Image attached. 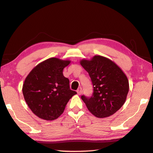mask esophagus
<instances>
[{"mask_svg":"<svg viewBox=\"0 0 153 153\" xmlns=\"http://www.w3.org/2000/svg\"><path fill=\"white\" fill-rule=\"evenodd\" d=\"M77 94H78L79 95H80L82 93V88L81 87H79V88H78V89L77 90Z\"/></svg>","mask_w":153,"mask_h":153,"instance_id":"34e87169","label":"esophagus"}]
</instances>
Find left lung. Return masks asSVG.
<instances>
[{
    "mask_svg": "<svg viewBox=\"0 0 153 153\" xmlns=\"http://www.w3.org/2000/svg\"><path fill=\"white\" fill-rule=\"evenodd\" d=\"M80 64L88 73L93 85L91 97H81L88 109L98 118L117 112L125 103L129 91L126 74L113 61L100 55L90 60L83 59Z\"/></svg>",
    "mask_w": 153,
    "mask_h": 153,
    "instance_id": "8db88e82",
    "label": "left lung"
}]
</instances>
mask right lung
Instances as JSON below:
<instances>
[{
  "label": "right lung",
  "instance_id": "1",
  "mask_svg": "<svg viewBox=\"0 0 153 153\" xmlns=\"http://www.w3.org/2000/svg\"><path fill=\"white\" fill-rule=\"evenodd\" d=\"M70 61L50 58L36 65L23 85L24 99L36 116L51 121L63 113L69 99L77 92L69 88L63 71Z\"/></svg>",
  "mask_w": 153,
  "mask_h": 153
}]
</instances>
